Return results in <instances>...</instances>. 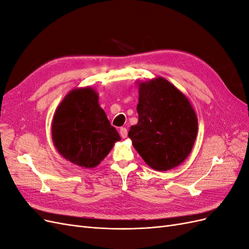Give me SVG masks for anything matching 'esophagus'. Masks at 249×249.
Returning a JSON list of instances; mask_svg holds the SVG:
<instances>
[{"mask_svg":"<svg viewBox=\"0 0 249 249\" xmlns=\"http://www.w3.org/2000/svg\"><path fill=\"white\" fill-rule=\"evenodd\" d=\"M119 134H120V136H122V138L124 139L127 137V130L125 129V127H120Z\"/></svg>","mask_w":249,"mask_h":249,"instance_id":"1","label":"esophagus"}]
</instances>
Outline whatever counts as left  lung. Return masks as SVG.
Wrapping results in <instances>:
<instances>
[{
  "instance_id": "left-lung-1",
  "label": "left lung",
  "mask_w": 249,
  "mask_h": 249,
  "mask_svg": "<svg viewBox=\"0 0 249 249\" xmlns=\"http://www.w3.org/2000/svg\"><path fill=\"white\" fill-rule=\"evenodd\" d=\"M138 124L129 137L144 162L158 171L182 164L197 135V116L186 95L164 78L139 84Z\"/></svg>"
}]
</instances>
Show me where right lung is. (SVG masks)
Wrapping results in <instances>:
<instances>
[{
    "mask_svg": "<svg viewBox=\"0 0 249 249\" xmlns=\"http://www.w3.org/2000/svg\"><path fill=\"white\" fill-rule=\"evenodd\" d=\"M52 139L66 160L93 168L120 136L100 107L99 94L93 88L84 87L72 89L60 103L53 117Z\"/></svg>",
    "mask_w": 249,
    "mask_h": 249,
    "instance_id": "obj_1",
    "label": "right lung"
}]
</instances>
